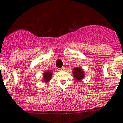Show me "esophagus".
<instances>
[{"label":"esophagus","instance_id":"1","mask_svg":"<svg viewBox=\"0 0 123 123\" xmlns=\"http://www.w3.org/2000/svg\"><path fill=\"white\" fill-rule=\"evenodd\" d=\"M59 69H60V70H64V69H65L64 67H62L61 68H60Z\"/></svg>","mask_w":123,"mask_h":123}]
</instances>
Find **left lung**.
I'll return each mask as SVG.
<instances>
[{"label": "left lung", "instance_id": "obj_1", "mask_svg": "<svg viewBox=\"0 0 123 123\" xmlns=\"http://www.w3.org/2000/svg\"><path fill=\"white\" fill-rule=\"evenodd\" d=\"M73 74L78 81H81L85 76V72L82 68L76 67L73 70Z\"/></svg>", "mask_w": 123, "mask_h": 123}]
</instances>
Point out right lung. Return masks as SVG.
I'll return each instance as SVG.
<instances>
[{
  "mask_svg": "<svg viewBox=\"0 0 123 123\" xmlns=\"http://www.w3.org/2000/svg\"><path fill=\"white\" fill-rule=\"evenodd\" d=\"M43 77L42 79V81L45 83L49 82L52 76V73L50 71H45L43 74Z\"/></svg>",
  "mask_w": 123,
  "mask_h": 123,
  "instance_id": "obj_1",
  "label": "right lung"
}]
</instances>
